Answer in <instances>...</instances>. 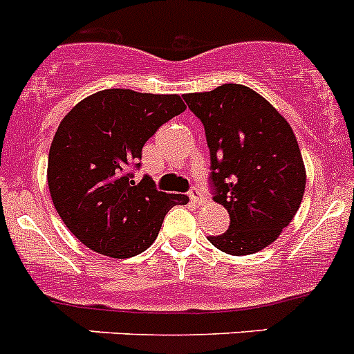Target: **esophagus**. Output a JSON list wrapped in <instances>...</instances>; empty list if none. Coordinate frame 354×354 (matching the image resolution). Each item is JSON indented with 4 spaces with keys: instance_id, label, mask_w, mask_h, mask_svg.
<instances>
[{
    "instance_id": "34e87169",
    "label": "esophagus",
    "mask_w": 354,
    "mask_h": 354,
    "mask_svg": "<svg viewBox=\"0 0 354 354\" xmlns=\"http://www.w3.org/2000/svg\"><path fill=\"white\" fill-rule=\"evenodd\" d=\"M189 198L192 199V203H196V205H201V203L205 201V194H203L201 189H198V187H192V189H190Z\"/></svg>"
}]
</instances>
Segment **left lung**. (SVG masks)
<instances>
[{
	"instance_id": "8db88e82",
	"label": "left lung",
	"mask_w": 354,
	"mask_h": 354,
	"mask_svg": "<svg viewBox=\"0 0 354 354\" xmlns=\"http://www.w3.org/2000/svg\"><path fill=\"white\" fill-rule=\"evenodd\" d=\"M183 100L205 126L214 199L230 214L226 233L208 241L233 257L263 250L294 219L305 194V162L290 124L245 85L224 84Z\"/></svg>"
}]
</instances>
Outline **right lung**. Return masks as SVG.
Instances as JSON below:
<instances>
[{
    "label": "right lung",
    "mask_w": 354,
    "mask_h": 354,
    "mask_svg": "<svg viewBox=\"0 0 354 354\" xmlns=\"http://www.w3.org/2000/svg\"><path fill=\"white\" fill-rule=\"evenodd\" d=\"M178 94L106 88L80 101L58 126L48 156V187L60 219L88 250L112 258L146 251L183 194H165L149 176L137 183L142 147L180 115Z\"/></svg>",
    "instance_id": "add662e5"
}]
</instances>
